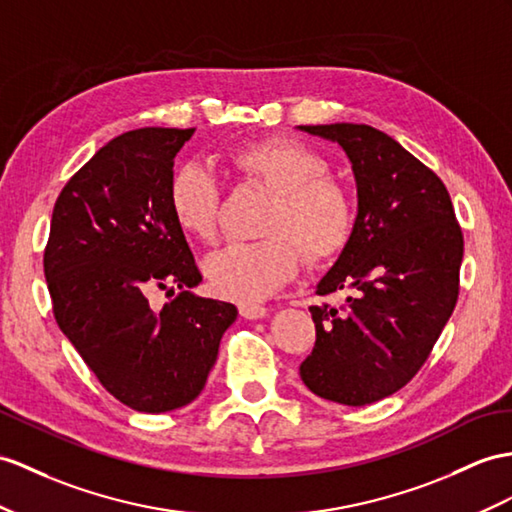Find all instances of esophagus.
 Segmentation results:
<instances>
[{
  "instance_id": "1",
  "label": "esophagus",
  "mask_w": 512,
  "mask_h": 512,
  "mask_svg": "<svg viewBox=\"0 0 512 512\" xmlns=\"http://www.w3.org/2000/svg\"><path fill=\"white\" fill-rule=\"evenodd\" d=\"M241 317L245 319H263L267 315V308L265 306H256V304H241Z\"/></svg>"
}]
</instances>
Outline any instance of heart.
<instances>
[{"label": "heart", "instance_id": "heart-1", "mask_svg": "<svg viewBox=\"0 0 512 512\" xmlns=\"http://www.w3.org/2000/svg\"><path fill=\"white\" fill-rule=\"evenodd\" d=\"M226 165L241 180L271 193L258 243H232L210 254L204 273L221 297L256 304L289 282L299 267L334 256L350 239L352 197L328 173V162L295 139L241 143L226 152ZM169 206L178 228L210 243L217 234L219 191L210 173L189 162L173 173Z\"/></svg>", "mask_w": 512, "mask_h": 512}]
</instances>
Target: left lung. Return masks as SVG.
Segmentation results:
<instances>
[{
    "instance_id": "obj_1",
    "label": "left lung",
    "mask_w": 512,
    "mask_h": 512,
    "mask_svg": "<svg viewBox=\"0 0 512 512\" xmlns=\"http://www.w3.org/2000/svg\"><path fill=\"white\" fill-rule=\"evenodd\" d=\"M297 128L343 149L358 197L350 239L315 289L345 291V306H310L317 341L299 376L328 402L373 404L413 380L452 317L463 232L439 176L389 134Z\"/></svg>"
}]
</instances>
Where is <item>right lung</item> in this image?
<instances>
[{
	"mask_svg": "<svg viewBox=\"0 0 512 512\" xmlns=\"http://www.w3.org/2000/svg\"><path fill=\"white\" fill-rule=\"evenodd\" d=\"M193 128H141L106 143L56 199L43 267L62 334L104 389L139 413L191 404L239 310L202 282L169 206L173 158ZM181 293L160 311L148 295Z\"/></svg>",
	"mask_w": 512,
	"mask_h": 512,
	"instance_id": "1",
	"label": "right lung"
}]
</instances>
